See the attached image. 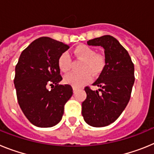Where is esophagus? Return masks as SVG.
I'll return each instance as SVG.
<instances>
[{
  "mask_svg": "<svg viewBox=\"0 0 154 154\" xmlns=\"http://www.w3.org/2000/svg\"><path fill=\"white\" fill-rule=\"evenodd\" d=\"M72 89H73V92H75L76 91H77V89H77V88H76V87L73 86V87H72Z\"/></svg>",
  "mask_w": 154,
  "mask_h": 154,
  "instance_id": "obj_1",
  "label": "esophagus"
}]
</instances>
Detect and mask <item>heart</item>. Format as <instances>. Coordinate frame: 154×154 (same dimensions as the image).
<instances>
[{"label":"heart","mask_w":154,"mask_h":154,"mask_svg":"<svg viewBox=\"0 0 154 154\" xmlns=\"http://www.w3.org/2000/svg\"><path fill=\"white\" fill-rule=\"evenodd\" d=\"M76 57L83 59L81 65L80 72H70L64 77V81L75 87L81 86L89 82L92 79V73L97 75L104 69L106 59L101 54L96 53L93 48L87 45H80L74 49ZM70 55L68 51H64L58 58V66L62 72H67L71 69Z\"/></svg>","instance_id":"heart-1"}]
</instances>
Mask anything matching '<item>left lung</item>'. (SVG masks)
I'll use <instances>...</instances> for the list:
<instances>
[{"instance_id": "1", "label": "left lung", "mask_w": 154, "mask_h": 154, "mask_svg": "<svg viewBox=\"0 0 154 154\" xmlns=\"http://www.w3.org/2000/svg\"><path fill=\"white\" fill-rule=\"evenodd\" d=\"M87 44L104 48L106 65L92 84L100 87L101 92L85 88L87 97L82 104V114L89 125L103 127L115 122L130 101L135 81L134 65L128 51L112 36L104 35Z\"/></svg>"}]
</instances>
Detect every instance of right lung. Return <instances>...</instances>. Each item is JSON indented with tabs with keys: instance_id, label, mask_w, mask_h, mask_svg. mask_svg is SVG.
I'll return each mask as SVG.
<instances>
[{
	"instance_id": "add662e5",
	"label": "right lung",
	"mask_w": 154,
	"mask_h": 154,
	"mask_svg": "<svg viewBox=\"0 0 154 154\" xmlns=\"http://www.w3.org/2000/svg\"><path fill=\"white\" fill-rule=\"evenodd\" d=\"M69 45L42 37L21 52L14 83L17 102L27 119L38 127H51L62 119L65 103L72 96L70 85H59L62 77L58 58ZM48 85L52 89H47Z\"/></svg>"
}]
</instances>
